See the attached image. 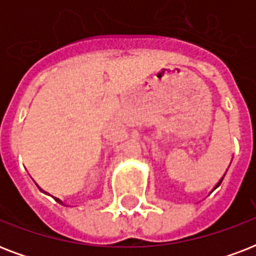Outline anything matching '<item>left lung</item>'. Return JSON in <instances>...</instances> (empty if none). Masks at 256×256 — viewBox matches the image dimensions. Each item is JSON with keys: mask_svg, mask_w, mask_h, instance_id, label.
Wrapping results in <instances>:
<instances>
[{"mask_svg": "<svg viewBox=\"0 0 256 256\" xmlns=\"http://www.w3.org/2000/svg\"><path fill=\"white\" fill-rule=\"evenodd\" d=\"M222 179H223V178H222Z\"/></svg>", "mask_w": 256, "mask_h": 256, "instance_id": "8db88e82", "label": "left lung"}]
</instances>
